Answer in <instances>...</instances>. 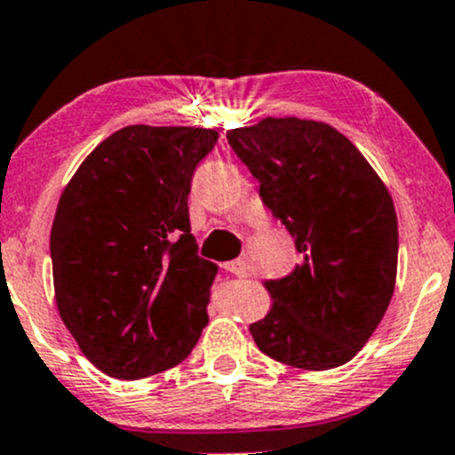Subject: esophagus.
Here are the masks:
<instances>
[{
    "instance_id": "1",
    "label": "esophagus",
    "mask_w": 455,
    "mask_h": 455,
    "mask_svg": "<svg viewBox=\"0 0 455 455\" xmlns=\"http://www.w3.org/2000/svg\"><path fill=\"white\" fill-rule=\"evenodd\" d=\"M222 269L228 271V274L237 275V278H248V263H245L243 259L228 260V263L222 265Z\"/></svg>"
}]
</instances>
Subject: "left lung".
Wrapping results in <instances>:
<instances>
[{
	"label": "left lung",
	"instance_id": "obj_1",
	"mask_svg": "<svg viewBox=\"0 0 455 455\" xmlns=\"http://www.w3.org/2000/svg\"><path fill=\"white\" fill-rule=\"evenodd\" d=\"M227 140L304 254L293 274L267 282L274 306L250 325L254 342L301 370L351 362L394 295L398 220L387 188L327 124L263 119Z\"/></svg>",
	"mask_w": 455,
	"mask_h": 455
}]
</instances>
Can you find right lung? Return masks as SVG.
Instances as JSON below:
<instances>
[{"label": "right lung", "instance_id": "obj_1", "mask_svg": "<svg viewBox=\"0 0 455 455\" xmlns=\"http://www.w3.org/2000/svg\"><path fill=\"white\" fill-rule=\"evenodd\" d=\"M205 128L128 126L78 166L51 228L60 316L115 379L169 370L210 323L218 267L190 233L192 175L213 149Z\"/></svg>", "mask_w": 455, "mask_h": 455}]
</instances>
